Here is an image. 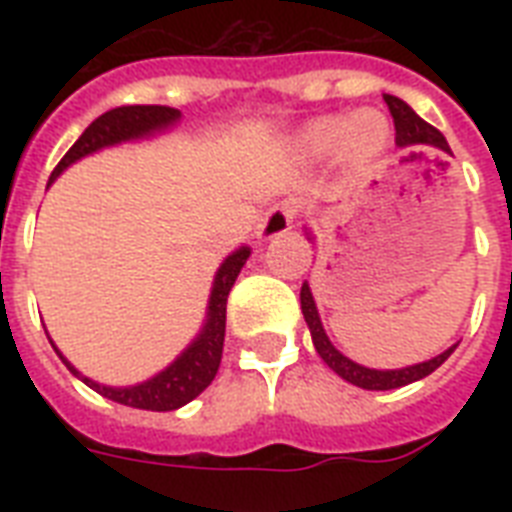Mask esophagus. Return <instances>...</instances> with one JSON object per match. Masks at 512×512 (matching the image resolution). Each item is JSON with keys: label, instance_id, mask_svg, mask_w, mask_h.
<instances>
[{"label": "esophagus", "instance_id": "34e87169", "mask_svg": "<svg viewBox=\"0 0 512 512\" xmlns=\"http://www.w3.org/2000/svg\"><path fill=\"white\" fill-rule=\"evenodd\" d=\"M297 220V207L292 201H281L276 207H271L265 212L263 223H260V236L263 239H273V236H281L287 233Z\"/></svg>", "mask_w": 512, "mask_h": 512}]
</instances>
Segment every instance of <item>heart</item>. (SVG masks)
Returning <instances> with one entry per match:
<instances>
[{
	"label": "heart",
	"instance_id": "1",
	"mask_svg": "<svg viewBox=\"0 0 512 512\" xmlns=\"http://www.w3.org/2000/svg\"><path fill=\"white\" fill-rule=\"evenodd\" d=\"M303 148L308 154H329L342 143V154L353 164H364L380 154L388 143V124L377 111H358L350 119L345 116H324L305 127Z\"/></svg>",
	"mask_w": 512,
	"mask_h": 512
}]
</instances>
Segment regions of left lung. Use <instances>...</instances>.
I'll list each match as a JSON object with an SVG mask.
<instances>
[{"label":"left lung","mask_w":512,"mask_h":512,"mask_svg":"<svg viewBox=\"0 0 512 512\" xmlns=\"http://www.w3.org/2000/svg\"><path fill=\"white\" fill-rule=\"evenodd\" d=\"M385 103H388V111L390 116H393L398 146H433L449 154V143H446L444 135H441L433 124H428L425 119H420V116L414 114L404 100L393 98V95H385ZM300 305H303V316L305 321H308V327H311L316 353L327 361L332 372L340 374L342 380L353 382V385H358V388L364 390H393L404 388V385H409V382L414 380H422V377H428L430 372H436L438 366L444 364L446 358L454 353V348H457V345H452V348L444 350L441 356L430 358V361H422V364L406 366V369H390V372L366 369V366L356 364V361H350V358L342 356L340 350L329 342L327 332L321 327L319 311H316V303H313L311 287H308V284H303V289H300Z\"/></svg>","instance_id":"obj_1"}]
</instances>
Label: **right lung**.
<instances>
[{
  "label": "right lung",
  "instance_id": "1",
  "mask_svg": "<svg viewBox=\"0 0 512 512\" xmlns=\"http://www.w3.org/2000/svg\"><path fill=\"white\" fill-rule=\"evenodd\" d=\"M180 119V111L177 108L167 106H122L111 108L103 116H98L95 122L82 132V138L76 140L74 146L68 148L66 156L60 159L58 167L52 170L50 183L60 172L66 170L68 164H74L76 159L98 151V148L114 146V143H122V140L143 138V135H151L156 130H164L170 127L172 122ZM249 249L241 247L236 249L215 276V284H212V297H209V313L207 324L201 329V335L193 340V345L185 350L183 356L177 358L175 364H170L162 374H156L148 382H140V385H132V388H106V385H98V382L87 380L82 374L76 372L74 366L68 364L63 358V364L82 377L92 390H98L100 396L111 398L116 404L135 406V409H148V412H172V409H180L188 401L199 396L201 390L207 388L209 382L215 380L217 369H220V358H223V340H225V305H228V295H231V287L236 276L241 273L244 263H247Z\"/></svg>",
  "mask_w": 512,
  "mask_h": 512
}]
</instances>
